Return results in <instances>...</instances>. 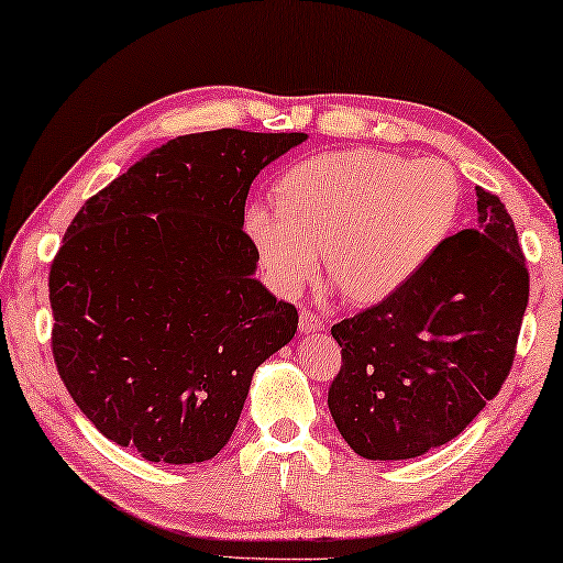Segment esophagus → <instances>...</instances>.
Returning <instances> with one entry per match:
<instances>
[{
    "instance_id": "34e87169",
    "label": "esophagus",
    "mask_w": 563,
    "mask_h": 563,
    "mask_svg": "<svg viewBox=\"0 0 563 563\" xmlns=\"http://www.w3.org/2000/svg\"><path fill=\"white\" fill-rule=\"evenodd\" d=\"M321 327H324V317L317 314V311H311V309H301V314H299L301 331H317Z\"/></svg>"
}]
</instances>
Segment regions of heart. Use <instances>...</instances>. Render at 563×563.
<instances>
[{
    "mask_svg": "<svg viewBox=\"0 0 563 563\" xmlns=\"http://www.w3.org/2000/svg\"><path fill=\"white\" fill-rule=\"evenodd\" d=\"M276 207H249L246 232L272 284L299 294L327 252L354 303L394 297L434 260L462 211V181L441 159L356 146L309 156L276 184Z\"/></svg>",
    "mask_w": 563,
    "mask_h": 563,
    "instance_id": "b5f03b06",
    "label": "heart"
}]
</instances>
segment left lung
<instances>
[{"instance_id": "obj_1", "label": "left lung", "mask_w": 563, "mask_h": 563, "mask_svg": "<svg viewBox=\"0 0 563 563\" xmlns=\"http://www.w3.org/2000/svg\"><path fill=\"white\" fill-rule=\"evenodd\" d=\"M476 211L401 291L331 327L342 368L329 411L358 456L399 462L446 444L511 372L529 269L501 199L476 187Z\"/></svg>"}]
</instances>
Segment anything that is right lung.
I'll use <instances>...</instances> for the list:
<instances>
[{"mask_svg":"<svg viewBox=\"0 0 563 563\" xmlns=\"http://www.w3.org/2000/svg\"><path fill=\"white\" fill-rule=\"evenodd\" d=\"M303 140L177 136L89 197L62 239L54 364L81 413L146 462L217 456L254 368L297 331V309L252 276L244 205L256 174Z\"/></svg>","mask_w":563,"mask_h":563,"instance_id":"obj_1","label":"right lung"}]
</instances>
